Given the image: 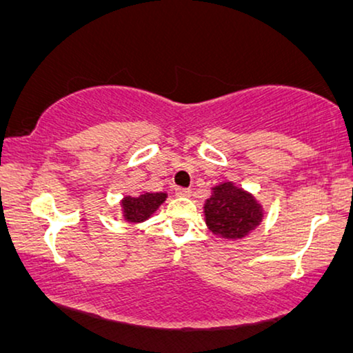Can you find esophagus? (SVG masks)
<instances>
[{
	"instance_id": "1",
	"label": "esophagus",
	"mask_w": 353,
	"mask_h": 353,
	"mask_svg": "<svg viewBox=\"0 0 353 353\" xmlns=\"http://www.w3.org/2000/svg\"><path fill=\"white\" fill-rule=\"evenodd\" d=\"M176 194H177V196H190L192 190H190V188L177 187V188H176Z\"/></svg>"
}]
</instances>
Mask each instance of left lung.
Wrapping results in <instances>:
<instances>
[{"label": "left lung", "instance_id": "left-lung-1", "mask_svg": "<svg viewBox=\"0 0 353 353\" xmlns=\"http://www.w3.org/2000/svg\"><path fill=\"white\" fill-rule=\"evenodd\" d=\"M206 223L215 234L228 239H239L261 222V208L255 198L225 182L214 188L212 196L204 206Z\"/></svg>", "mask_w": 353, "mask_h": 353}]
</instances>
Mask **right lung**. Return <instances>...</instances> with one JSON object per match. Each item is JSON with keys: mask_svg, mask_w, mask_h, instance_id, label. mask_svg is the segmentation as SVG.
Listing matches in <instances>:
<instances>
[{"mask_svg": "<svg viewBox=\"0 0 353 353\" xmlns=\"http://www.w3.org/2000/svg\"><path fill=\"white\" fill-rule=\"evenodd\" d=\"M166 199V193H144L138 198L126 196L122 206L128 222H143L149 219Z\"/></svg>", "mask_w": 353, "mask_h": 353, "instance_id": "obj_1", "label": "right lung"}]
</instances>
